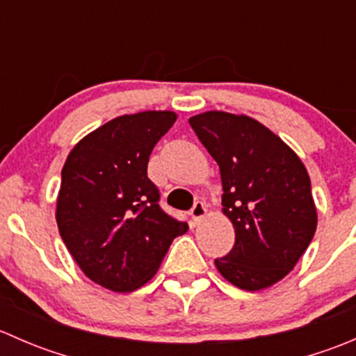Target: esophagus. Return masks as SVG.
I'll return each mask as SVG.
<instances>
[{"mask_svg": "<svg viewBox=\"0 0 356 356\" xmlns=\"http://www.w3.org/2000/svg\"><path fill=\"white\" fill-rule=\"evenodd\" d=\"M189 213H191L193 220L200 222L201 218L207 215V207H204V203H201V201H196V203L193 204V208H191V211H189Z\"/></svg>", "mask_w": 356, "mask_h": 356, "instance_id": "obj_1", "label": "esophagus"}]
</instances>
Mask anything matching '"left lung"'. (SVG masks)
Masks as SVG:
<instances>
[{
    "label": "left lung",
    "instance_id": "8db88e82",
    "mask_svg": "<svg viewBox=\"0 0 356 356\" xmlns=\"http://www.w3.org/2000/svg\"><path fill=\"white\" fill-rule=\"evenodd\" d=\"M189 124L218 163L222 211L236 232L215 267L239 289L270 288L293 270L317 229L307 168L279 136L246 115L204 111Z\"/></svg>",
    "mask_w": 356,
    "mask_h": 356
}]
</instances>
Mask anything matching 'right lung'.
Wrapping results in <instances>:
<instances>
[{
	"mask_svg": "<svg viewBox=\"0 0 356 356\" xmlns=\"http://www.w3.org/2000/svg\"><path fill=\"white\" fill-rule=\"evenodd\" d=\"M175 120L174 111L122 115L82 138L63 165L60 236L81 270L115 293L146 284L189 229L161 210L148 179L149 155Z\"/></svg>",
	"mask_w": 356,
	"mask_h": 356,
	"instance_id": "1",
	"label": "right lung"
}]
</instances>
